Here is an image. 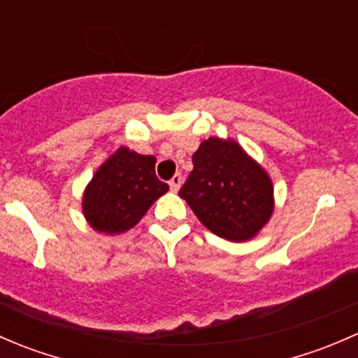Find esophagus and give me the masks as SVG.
I'll list each match as a JSON object with an SVG mask.
<instances>
[{"mask_svg":"<svg viewBox=\"0 0 358 358\" xmlns=\"http://www.w3.org/2000/svg\"><path fill=\"white\" fill-rule=\"evenodd\" d=\"M180 185H182V175H178V173H176V175L169 180V189H171L173 192H178Z\"/></svg>","mask_w":358,"mask_h":358,"instance_id":"34e87169","label":"esophagus"}]
</instances>
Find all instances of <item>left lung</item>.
<instances>
[{
    "instance_id": "obj_1",
    "label": "left lung",
    "mask_w": 358,
    "mask_h": 358,
    "mask_svg": "<svg viewBox=\"0 0 358 358\" xmlns=\"http://www.w3.org/2000/svg\"><path fill=\"white\" fill-rule=\"evenodd\" d=\"M194 169L180 197L216 236L244 243L258 236L273 213L268 173L236 140L211 136L192 156Z\"/></svg>"
}]
</instances>
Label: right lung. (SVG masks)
I'll use <instances>...</instances> for the list:
<instances>
[{
  "mask_svg": "<svg viewBox=\"0 0 358 358\" xmlns=\"http://www.w3.org/2000/svg\"><path fill=\"white\" fill-rule=\"evenodd\" d=\"M168 189L156 176V157L119 147L85 189L83 213L96 232L122 234L135 227Z\"/></svg>",
  "mask_w": 358,
  "mask_h": 358,
  "instance_id": "obj_1",
  "label": "right lung"
}]
</instances>
